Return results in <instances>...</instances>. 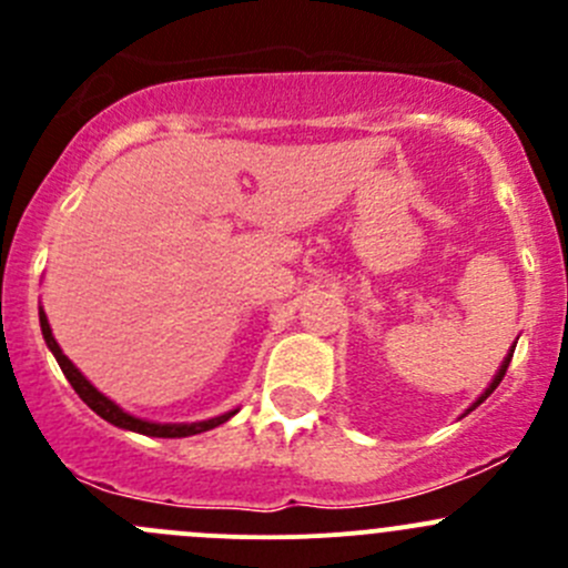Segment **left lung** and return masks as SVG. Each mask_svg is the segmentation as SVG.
Masks as SVG:
<instances>
[{
	"instance_id": "1",
	"label": "left lung",
	"mask_w": 568,
	"mask_h": 568,
	"mask_svg": "<svg viewBox=\"0 0 568 568\" xmlns=\"http://www.w3.org/2000/svg\"><path fill=\"white\" fill-rule=\"evenodd\" d=\"M514 346H517V343H514ZM511 357H514V348H511V352H508V354H506V359H503L500 371H497V374H495V379H491V385H489V387H486V390H484V393H480V398H478V400H475V404H473V406H469V409H467V412H464V415H469V412H473V409H475V406H480V404H484V400H486V398H489V395L497 390V385H500V382H503V376H506V371H508V363H511Z\"/></svg>"
}]
</instances>
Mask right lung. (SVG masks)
<instances>
[{
  "instance_id": "right-lung-1",
  "label": "right lung",
  "mask_w": 568,
  "mask_h": 568,
  "mask_svg": "<svg viewBox=\"0 0 568 568\" xmlns=\"http://www.w3.org/2000/svg\"><path fill=\"white\" fill-rule=\"evenodd\" d=\"M38 313H40V332H43L45 346L51 348V354H54V359H57V363H60V368H62V374H65V379L71 382V387L79 393V398H82L84 404H88L90 409L95 412V415L104 417L106 423H112V426L125 428V432L145 434V437L175 439V437H192V434L211 432V428L222 426V423L231 420V417L236 415V409H233V412H227V415L211 417V420H200V423H151V420H142V417L129 415V412L120 409V406L114 404V400H109L104 393H99L93 385H90L88 379H84L82 371H79L77 365H73L71 359H68L65 354H62L60 343H57L54 335H51V326H49V318H45L43 307H40Z\"/></svg>"
}]
</instances>
